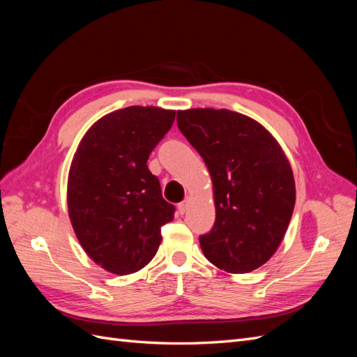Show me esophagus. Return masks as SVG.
Here are the masks:
<instances>
[{
  "instance_id": "obj_1",
  "label": "esophagus",
  "mask_w": 357,
  "mask_h": 357,
  "mask_svg": "<svg viewBox=\"0 0 357 357\" xmlns=\"http://www.w3.org/2000/svg\"><path fill=\"white\" fill-rule=\"evenodd\" d=\"M177 208H178V213L183 215L186 213V210H188V201H183V202H180L178 205H177Z\"/></svg>"
}]
</instances>
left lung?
<instances>
[{"mask_svg":"<svg viewBox=\"0 0 357 357\" xmlns=\"http://www.w3.org/2000/svg\"><path fill=\"white\" fill-rule=\"evenodd\" d=\"M177 125L213 180L215 222L199 236L204 256L223 271H253L274 255L294 213L286 155L264 126L226 109L177 112Z\"/></svg>","mask_w":357,"mask_h":357,"instance_id":"obj_1","label":"left lung"}]
</instances>
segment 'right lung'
<instances>
[{
  "label": "right lung",
  "mask_w": 357,
  "mask_h": 357,
  "mask_svg": "<svg viewBox=\"0 0 357 357\" xmlns=\"http://www.w3.org/2000/svg\"><path fill=\"white\" fill-rule=\"evenodd\" d=\"M176 112L126 107L96 122L74 155L68 213L84 252L107 271L137 273L158 252L160 228L176 207L162 198L147 159L169 131Z\"/></svg>",
  "instance_id": "right-lung-1"
}]
</instances>
